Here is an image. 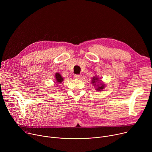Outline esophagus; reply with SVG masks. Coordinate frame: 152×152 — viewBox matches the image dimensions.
<instances>
[{
  "mask_svg": "<svg viewBox=\"0 0 152 152\" xmlns=\"http://www.w3.org/2000/svg\"><path fill=\"white\" fill-rule=\"evenodd\" d=\"M80 76H81L80 75H75V77L76 79H79V78L80 77Z\"/></svg>",
  "mask_w": 152,
  "mask_h": 152,
  "instance_id": "obj_1",
  "label": "esophagus"
}]
</instances>
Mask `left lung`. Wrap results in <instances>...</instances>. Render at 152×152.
I'll return each mask as SVG.
<instances>
[{"mask_svg":"<svg viewBox=\"0 0 152 152\" xmlns=\"http://www.w3.org/2000/svg\"><path fill=\"white\" fill-rule=\"evenodd\" d=\"M99 80L98 79L97 77H94L93 78V79H92V83H93L94 85H96L95 83H96V82H98ZM104 85L103 83H100V85H99V86L97 87V90L98 91H101L102 90H103V89L104 88Z\"/></svg>","mask_w":152,"mask_h":152,"instance_id":"1","label":"left lung"}]
</instances>
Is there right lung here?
<instances>
[{"label":"right lung","mask_w":152,"mask_h":152,"mask_svg":"<svg viewBox=\"0 0 152 152\" xmlns=\"http://www.w3.org/2000/svg\"><path fill=\"white\" fill-rule=\"evenodd\" d=\"M55 77H56V81L58 83H61L63 81L64 79L62 77L61 75L60 74H59L58 73H56L55 75Z\"/></svg>","instance_id":"right-lung-1"}]
</instances>
